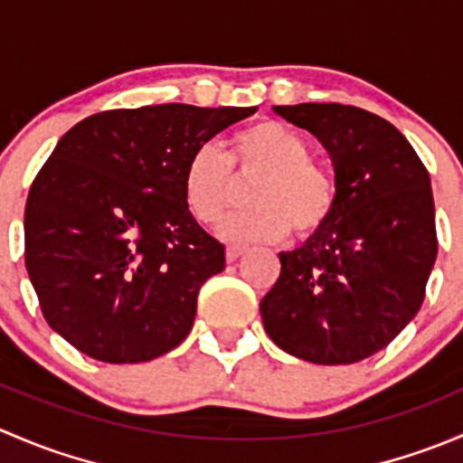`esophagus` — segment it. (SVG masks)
I'll return each instance as SVG.
<instances>
[{"instance_id":"obj_1","label":"esophagus","mask_w":463,"mask_h":463,"mask_svg":"<svg viewBox=\"0 0 463 463\" xmlns=\"http://www.w3.org/2000/svg\"><path fill=\"white\" fill-rule=\"evenodd\" d=\"M244 253H246V246H228V249H226V260L228 261H237Z\"/></svg>"}]
</instances>
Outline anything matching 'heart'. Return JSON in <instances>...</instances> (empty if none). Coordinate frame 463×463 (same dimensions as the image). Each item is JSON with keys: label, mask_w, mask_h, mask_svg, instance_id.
<instances>
[{"label": "heart", "mask_w": 463, "mask_h": 463, "mask_svg": "<svg viewBox=\"0 0 463 463\" xmlns=\"http://www.w3.org/2000/svg\"><path fill=\"white\" fill-rule=\"evenodd\" d=\"M237 179L253 181L250 210L222 223L228 241H278L296 231L307 240L329 223L338 190L329 172L311 161L302 134L279 120H258L231 138V163L213 143L194 147L184 167V199L194 219L213 226L237 197Z\"/></svg>", "instance_id": "b5f03b06"}]
</instances>
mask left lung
I'll list each match as a JSON object with an SVG mask.
<instances>
[{"mask_svg":"<svg viewBox=\"0 0 463 463\" xmlns=\"http://www.w3.org/2000/svg\"><path fill=\"white\" fill-rule=\"evenodd\" d=\"M325 145L338 203L300 249L279 253L261 298L266 334L316 365H349L392 343L421 309L437 260L430 175L408 138L338 102L273 107Z\"/></svg>","mask_w":463,"mask_h":463,"instance_id":"8db88e82","label":"left lung"}]
</instances>
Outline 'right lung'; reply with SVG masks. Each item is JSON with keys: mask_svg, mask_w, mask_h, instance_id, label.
Segmentation results:
<instances>
[{"mask_svg": "<svg viewBox=\"0 0 463 463\" xmlns=\"http://www.w3.org/2000/svg\"><path fill=\"white\" fill-rule=\"evenodd\" d=\"M255 107L149 105L69 129L31 185L26 270L42 314L78 352L145 363L184 343L226 250L193 217L184 167Z\"/></svg>", "mask_w": 463, "mask_h": 463, "instance_id": "right-lung-1", "label": "right lung"}]
</instances>
